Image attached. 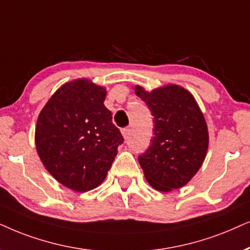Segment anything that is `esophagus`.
Instances as JSON below:
<instances>
[{
  "label": "esophagus",
  "instance_id": "obj_1",
  "mask_svg": "<svg viewBox=\"0 0 250 250\" xmlns=\"http://www.w3.org/2000/svg\"><path fill=\"white\" fill-rule=\"evenodd\" d=\"M129 128H123L122 130H121V132H122V135H123V137L125 138H128V136H129Z\"/></svg>",
  "mask_w": 250,
  "mask_h": 250
}]
</instances>
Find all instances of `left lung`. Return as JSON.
I'll return each instance as SVG.
<instances>
[{
    "label": "left lung",
    "mask_w": 250,
    "mask_h": 250,
    "mask_svg": "<svg viewBox=\"0 0 250 250\" xmlns=\"http://www.w3.org/2000/svg\"><path fill=\"white\" fill-rule=\"evenodd\" d=\"M135 92L153 115L151 145L138 156L146 181L161 192L181 188L204 164L208 128L201 109L182 86L169 84L151 92L136 85Z\"/></svg>",
    "instance_id": "left-lung-1"
}]
</instances>
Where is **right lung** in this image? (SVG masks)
<instances>
[{"label":"right lung","instance_id":"right-lung-1","mask_svg":"<svg viewBox=\"0 0 250 250\" xmlns=\"http://www.w3.org/2000/svg\"><path fill=\"white\" fill-rule=\"evenodd\" d=\"M106 90L85 79L65 83L40 113L36 151L66 188L86 192L106 178L123 137L105 107Z\"/></svg>","mask_w":250,"mask_h":250}]
</instances>
